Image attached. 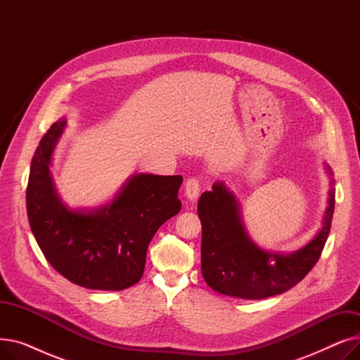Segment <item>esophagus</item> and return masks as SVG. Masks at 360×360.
<instances>
[{
  "instance_id": "obj_1",
  "label": "esophagus",
  "mask_w": 360,
  "mask_h": 360,
  "mask_svg": "<svg viewBox=\"0 0 360 360\" xmlns=\"http://www.w3.org/2000/svg\"><path fill=\"white\" fill-rule=\"evenodd\" d=\"M201 182L197 178H190L185 184V195L190 201H195L200 195Z\"/></svg>"
}]
</instances>
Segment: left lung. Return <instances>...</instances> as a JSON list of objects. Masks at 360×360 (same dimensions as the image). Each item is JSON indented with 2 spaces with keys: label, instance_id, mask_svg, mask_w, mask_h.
I'll return each instance as SVG.
<instances>
[{
  "label": "left lung",
  "instance_id": "8db88e82",
  "mask_svg": "<svg viewBox=\"0 0 360 360\" xmlns=\"http://www.w3.org/2000/svg\"><path fill=\"white\" fill-rule=\"evenodd\" d=\"M335 193L331 190L323 229L302 250L290 255L258 248L247 236L235 197L223 182L202 193L197 212L202 226L201 271L212 289L242 299H264L285 293L316 264L327 242Z\"/></svg>",
  "mask_w": 360,
  "mask_h": 360
}]
</instances>
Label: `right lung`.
I'll return each mask as SVG.
<instances>
[{
  "label": "right lung",
  "mask_w": 360,
  "mask_h": 360,
  "mask_svg": "<svg viewBox=\"0 0 360 360\" xmlns=\"http://www.w3.org/2000/svg\"><path fill=\"white\" fill-rule=\"evenodd\" d=\"M65 127L51 125L32 159L26 209L46 261L67 280L96 290H122L140 281L151 238L179 213L181 175H136L109 205L70 212L49 175L51 153Z\"/></svg>",
  "instance_id": "add662e5"
}]
</instances>
